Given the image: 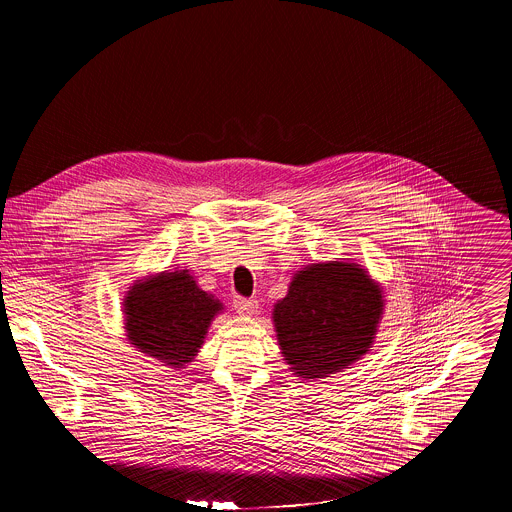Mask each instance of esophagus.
Instances as JSON below:
<instances>
[{
	"label": "esophagus",
	"mask_w": 512,
	"mask_h": 512,
	"mask_svg": "<svg viewBox=\"0 0 512 512\" xmlns=\"http://www.w3.org/2000/svg\"><path fill=\"white\" fill-rule=\"evenodd\" d=\"M232 305H234L236 313H240V315H254L258 311L256 299H248V297H240V295H236L232 299Z\"/></svg>",
	"instance_id": "34e87169"
}]
</instances>
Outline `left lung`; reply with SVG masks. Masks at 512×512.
I'll use <instances>...</instances> for the list:
<instances>
[{
  "label": "left lung",
  "instance_id": "8db88e82",
  "mask_svg": "<svg viewBox=\"0 0 512 512\" xmlns=\"http://www.w3.org/2000/svg\"><path fill=\"white\" fill-rule=\"evenodd\" d=\"M380 315V288L347 262L303 268L274 307L282 355L301 378H323L357 363L372 345Z\"/></svg>",
  "mask_w": 512,
  "mask_h": 512
}]
</instances>
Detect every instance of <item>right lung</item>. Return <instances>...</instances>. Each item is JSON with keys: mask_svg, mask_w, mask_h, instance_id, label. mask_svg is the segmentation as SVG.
<instances>
[{"mask_svg": "<svg viewBox=\"0 0 512 512\" xmlns=\"http://www.w3.org/2000/svg\"><path fill=\"white\" fill-rule=\"evenodd\" d=\"M124 309L132 345L165 365L183 368L197 355L222 305L183 270L134 284Z\"/></svg>", "mask_w": 512, "mask_h": 512, "instance_id": "1", "label": "right lung"}]
</instances>
